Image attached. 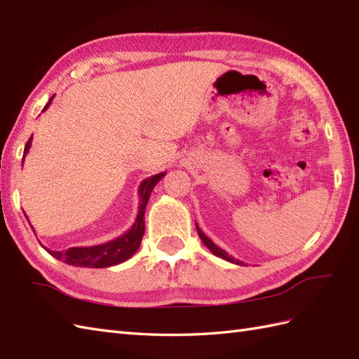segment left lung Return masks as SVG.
Here are the masks:
<instances>
[{
    "instance_id": "obj_1",
    "label": "left lung",
    "mask_w": 359,
    "mask_h": 359,
    "mask_svg": "<svg viewBox=\"0 0 359 359\" xmlns=\"http://www.w3.org/2000/svg\"><path fill=\"white\" fill-rule=\"evenodd\" d=\"M196 228H197V234H199V238H201L202 242L205 243V247H207L212 255H216L217 257H222V259H225V261L231 262V264H236V265H242V264H243V262H241V261H236V259H233L231 256H228L226 251H224L222 248H219L215 242H212L210 238H207V236L203 234V231L201 230L199 225H197V224H196Z\"/></svg>"
}]
</instances>
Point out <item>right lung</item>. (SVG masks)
Listing matches in <instances>:
<instances>
[{
	"label": "right lung",
	"instance_id": "1",
	"mask_svg": "<svg viewBox=\"0 0 359 359\" xmlns=\"http://www.w3.org/2000/svg\"><path fill=\"white\" fill-rule=\"evenodd\" d=\"M52 98H53V95L50 97L48 104L44 106L43 111L49 108L52 103ZM30 144H32V137H30L29 142L26 143L25 157L30 149ZM22 162H25V158H22ZM166 172H158L156 175H151V177L144 179L140 184V187H139V196H140L139 212H137L134 225L129 228L125 234H121L116 239H112L106 243H100V245H94V247H72L66 251H53V250H48V248L46 250L49 251V255H52L53 257L58 259V261H62L67 265L88 266V269H106V266L118 265L121 262L128 261V259L131 257L140 247V242H142V238L144 234V208H147L152 189H154V187L158 184V180H162ZM32 230H34V226H32Z\"/></svg>",
	"mask_w": 359,
	"mask_h": 359
}]
</instances>
